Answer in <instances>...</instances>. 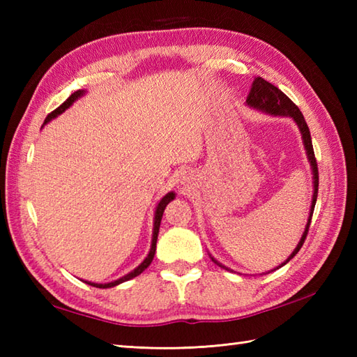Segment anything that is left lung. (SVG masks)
I'll use <instances>...</instances> for the list:
<instances>
[{
	"instance_id": "8db88e82",
	"label": "left lung",
	"mask_w": 357,
	"mask_h": 357,
	"mask_svg": "<svg viewBox=\"0 0 357 357\" xmlns=\"http://www.w3.org/2000/svg\"><path fill=\"white\" fill-rule=\"evenodd\" d=\"M247 104L250 105V107L257 109V110H262L265 113H270V115H276V116L279 115V116H290V118H293L294 123L298 124L299 130H301L302 141H304V147L307 150L308 161H310V165H312V172H313V201H312V208H310L308 222H307V227H305V231L302 233V238L299 241L298 247L294 248V252L290 256H288V259L282 264V265H285L288 261L293 259V257L298 255L301 247L304 245L305 238H307V234H308V229H310V222H312L314 206H316L317 190H319V172H317V162H316V158H314V150H313V144H312V135H310V128H308L305 119H304V115H302V113H301L298 105H296L284 92H280V90L276 86H273L271 82L265 81L261 77L255 78L253 84H252V89H250V93L247 96ZM211 259H213V257H211ZM213 262L218 264L219 267H224V265H221L215 259H213ZM282 265H279V267H282Z\"/></svg>"
}]
</instances>
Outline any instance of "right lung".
Here are the masks:
<instances>
[{"label":"right lung","instance_id":"add662e5","mask_svg":"<svg viewBox=\"0 0 357 357\" xmlns=\"http://www.w3.org/2000/svg\"><path fill=\"white\" fill-rule=\"evenodd\" d=\"M82 95H84V90H77V92L72 93L61 105H59L58 109H55L52 113H49L47 118H45V121H44V124H47L50 119L56 118L58 115H61V113H63L66 109H69L70 105H72L75 101H77L78 98H81ZM172 199H174V193H173V192L167 193V195L164 196V198H162L161 201H159V204H158L156 211H155L153 238H151V247H150V252H149L147 257L142 261L141 265H138V267H136L133 271L128 273V275H126V276H123V278H119V279H116V280H113V282H109V284H95V282H89V280H86V284L92 285V287H96V288H110V287H115V285L123 284V282H126V280H128V279H133V278H136V276H139L141 273H142L144 270H146V268L149 267V265L151 264V261H153V256H155V252H156V241H158L159 225H161V219H162V215H164V210H165V207H167V204H169Z\"/></svg>","mask_w":357,"mask_h":357}]
</instances>
